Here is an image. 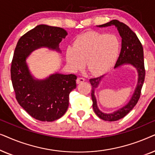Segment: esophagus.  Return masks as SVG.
Returning <instances> with one entry per match:
<instances>
[{
    "instance_id": "34e87169",
    "label": "esophagus",
    "mask_w": 155,
    "mask_h": 155,
    "mask_svg": "<svg viewBox=\"0 0 155 155\" xmlns=\"http://www.w3.org/2000/svg\"><path fill=\"white\" fill-rule=\"evenodd\" d=\"M84 81H85V79H84V78H80V77L78 78L77 80H76V82H77V84H80V83H82V82H83Z\"/></svg>"
}]
</instances>
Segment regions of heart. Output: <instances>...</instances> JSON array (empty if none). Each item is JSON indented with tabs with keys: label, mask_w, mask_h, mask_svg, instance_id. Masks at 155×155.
I'll use <instances>...</instances> for the list:
<instances>
[{
	"label": "heart",
	"mask_w": 155,
	"mask_h": 155,
	"mask_svg": "<svg viewBox=\"0 0 155 155\" xmlns=\"http://www.w3.org/2000/svg\"><path fill=\"white\" fill-rule=\"evenodd\" d=\"M120 42L115 35L90 31L78 37L73 46L66 50V60L71 68L78 70L85 62L92 73L101 74L111 68L117 59Z\"/></svg>",
	"instance_id": "heart-1"
}]
</instances>
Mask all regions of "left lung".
Wrapping results in <instances>:
<instances>
[{
  "instance_id": "left-lung-1",
  "label": "left lung",
  "mask_w": 155,
  "mask_h": 155,
  "mask_svg": "<svg viewBox=\"0 0 155 155\" xmlns=\"http://www.w3.org/2000/svg\"><path fill=\"white\" fill-rule=\"evenodd\" d=\"M114 25L117 27V29L119 32L122 39L121 43V50L114 68L119 67L120 65L124 64H131L136 68L138 73V81L135 89V92L132 96V98L130 101L126 106L122 107L121 109L114 111L113 113L106 114L101 112L98 109L97 104L96 97L94 96V90L98 87L99 82L102 79L104 75L99 77L91 78L90 82L92 84V92L91 96L92 99V107L94 113L101 119L107 120V121H115L120 119L126 116L133 107L136 105L140 97L141 94V90L143 87L144 80L145 77V69L144 65V54L143 48L141 42L140 41L137 35L134 31H133L130 29V27L127 26L124 23L120 22L117 20H114L110 21L109 22L106 24L99 25V27H108Z\"/></svg>"
}]
</instances>
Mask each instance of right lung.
Segmentation results:
<instances>
[{"mask_svg": "<svg viewBox=\"0 0 155 155\" xmlns=\"http://www.w3.org/2000/svg\"><path fill=\"white\" fill-rule=\"evenodd\" d=\"M67 35L61 27L40 25L22 36L15 49L10 74L15 98L37 120L51 122L64 115L68 108L70 93L76 87L77 76L56 73L46 80H35L26 58L34 50L44 46L60 51L58 44Z\"/></svg>", "mask_w": 155, "mask_h": 155, "instance_id": "1", "label": "right lung"}]
</instances>
